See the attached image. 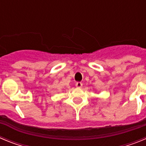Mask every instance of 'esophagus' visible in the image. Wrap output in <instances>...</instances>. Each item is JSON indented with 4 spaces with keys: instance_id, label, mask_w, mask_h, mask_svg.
I'll list each match as a JSON object with an SVG mask.
<instances>
[{
    "instance_id": "esophagus-1",
    "label": "esophagus",
    "mask_w": 146,
    "mask_h": 146,
    "mask_svg": "<svg viewBox=\"0 0 146 146\" xmlns=\"http://www.w3.org/2000/svg\"><path fill=\"white\" fill-rule=\"evenodd\" d=\"M75 86H76V87H77V88H82V82H77V83H76Z\"/></svg>"
}]
</instances>
